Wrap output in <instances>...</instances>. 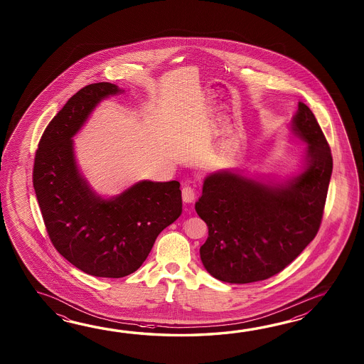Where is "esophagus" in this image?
Returning <instances> with one entry per match:
<instances>
[{"instance_id":"34e87169","label":"esophagus","mask_w":364,"mask_h":364,"mask_svg":"<svg viewBox=\"0 0 364 364\" xmlns=\"http://www.w3.org/2000/svg\"><path fill=\"white\" fill-rule=\"evenodd\" d=\"M182 199L185 203H193L195 200V190L191 186H185L182 188Z\"/></svg>"}]
</instances>
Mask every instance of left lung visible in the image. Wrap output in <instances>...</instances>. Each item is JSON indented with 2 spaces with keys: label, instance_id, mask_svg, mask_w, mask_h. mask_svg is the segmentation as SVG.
Returning <instances> with one entry per match:
<instances>
[{
  "label": "left lung",
  "instance_id": "left-lung-1",
  "mask_svg": "<svg viewBox=\"0 0 364 364\" xmlns=\"http://www.w3.org/2000/svg\"><path fill=\"white\" fill-rule=\"evenodd\" d=\"M291 134L307 146L301 171L287 179L213 171L204 178L195 210L208 226L200 247L210 276L250 284L277 274L315 238L332 176L331 148L311 109L301 102Z\"/></svg>",
  "mask_w": 364,
  "mask_h": 364
}]
</instances>
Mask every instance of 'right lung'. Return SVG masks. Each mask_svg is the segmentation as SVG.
<instances>
[{"label":"right lung","mask_w":364,"mask_h":364,"mask_svg":"<svg viewBox=\"0 0 364 364\" xmlns=\"http://www.w3.org/2000/svg\"><path fill=\"white\" fill-rule=\"evenodd\" d=\"M124 92L108 82L85 85L48 124L33 165V188L55 250L95 277L136 271L156 238L182 213L179 182L139 181L112 198L93 190L77 166L74 140L101 101Z\"/></svg>","instance_id":"right-lung-1"}]
</instances>
